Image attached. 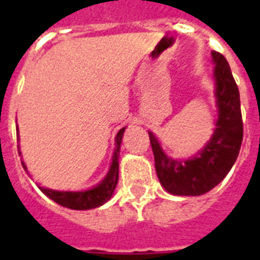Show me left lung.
Instances as JSON below:
<instances>
[{
    "label": "left lung",
    "instance_id": "obj_1",
    "mask_svg": "<svg viewBox=\"0 0 260 260\" xmlns=\"http://www.w3.org/2000/svg\"><path fill=\"white\" fill-rule=\"evenodd\" d=\"M212 58L216 65L213 77L219 118L203 150L189 160H174L162 152L155 135L148 133L158 181L171 194H206L224 180L240 153L243 137L240 91L226 58L216 50H212Z\"/></svg>",
    "mask_w": 260,
    "mask_h": 260
}]
</instances>
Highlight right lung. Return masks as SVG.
<instances>
[{"mask_svg":"<svg viewBox=\"0 0 260 260\" xmlns=\"http://www.w3.org/2000/svg\"><path fill=\"white\" fill-rule=\"evenodd\" d=\"M123 132H125V127H122L117 133L116 150H114L113 153L112 165H110L107 177L98 186H95L92 189L86 190V191H56V190L45 189V187H40V186H39V189L44 192L48 198L61 204L63 207L71 208V210H91V208H96L104 204L113 195L116 185L118 182L119 147H121V142H122ZM18 152L20 153V151L18 150ZM22 165L27 171L26 164L23 161Z\"/></svg>","mask_w":260,"mask_h":260,"instance_id":"1","label":"right lung"}]
</instances>
